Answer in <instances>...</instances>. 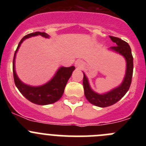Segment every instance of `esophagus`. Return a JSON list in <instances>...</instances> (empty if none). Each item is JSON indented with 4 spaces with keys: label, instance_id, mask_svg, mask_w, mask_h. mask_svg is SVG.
Returning <instances> with one entry per match:
<instances>
[{
    "label": "esophagus",
    "instance_id": "obj_1",
    "mask_svg": "<svg viewBox=\"0 0 146 146\" xmlns=\"http://www.w3.org/2000/svg\"><path fill=\"white\" fill-rule=\"evenodd\" d=\"M75 66L77 67V69H82V67L84 66V62L80 60H77L75 62Z\"/></svg>",
    "mask_w": 146,
    "mask_h": 146
}]
</instances>
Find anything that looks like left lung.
Listing matches in <instances>:
<instances>
[{
	"label": "left lung",
	"instance_id": "8db88e82",
	"mask_svg": "<svg viewBox=\"0 0 146 146\" xmlns=\"http://www.w3.org/2000/svg\"><path fill=\"white\" fill-rule=\"evenodd\" d=\"M110 38H111L112 41L116 44V46L110 47L109 50L120 54L126 60V73L121 84L108 92L104 94H98L93 91L89 84L88 77L83 72L82 84L84 88L85 96L91 104L100 108L111 106L119 101L124 96L129 89L131 78H132V73H133V57L131 55V50L129 45L123 40L117 37L110 36Z\"/></svg>",
	"mask_w": 146,
	"mask_h": 146
}]
</instances>
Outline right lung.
I'll use <instances>...</instances> for the list:
<instances>
[{
    "mask_svg": "<svg viewBox=\"0 0 146 146\" xmlns=\"http://www.w3.org/2000/svg\"><path fill=\"white\" fill-rule=\"evenodd\" d=\"M42 36L45 38H50L47 33L44 32H35L30 33L23 37L20 42L18 47L15 51L14 60H13V74L15 85L20 92L28 100L32 103L39 105H47L56 102L61 98L64 92L66 85L72 76V72L75 69L74 66L70 67L60 66L55 75L50 81L39 86H32L27 85L22 82L18 77L15 70V58L20 45L26 38L36 36Z\"/></svg>",
    "mask_w": 146,
    "mask_h": 146,
    "instance_id": "obj_1",
    "label": "right lung"
}]
</instances>
